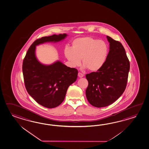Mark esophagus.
<instances>
[{"instance_id": "1", "label": "esophagus", "mask_w": 149, "mask_h": 149, "mask_svg": "<svg viewBox=\"0 0 149 149\" xmlns=\"http://www.w3.org/2000/svg\"><path fill=\"white\" fill-rule=\"evenodd\" d=\"M78 76H79V78H82V77H83L84 76V75H83V74H82V73H78Z\"/></svg>"}]
</instances>
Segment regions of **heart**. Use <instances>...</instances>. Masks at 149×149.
I'll use <instances>...</instances> for the list:
<instances>
[{"instance_id":"heart-1","label":"heart","mask_w":149,"mask_h":149,"mask_svg":"<svg viewBox=\"0 0 149 149\" xmlns=\"http://www.w3.org/2000/svg\"><path fill=\"white\" fill-rule=\"evenodd\" d=\"M108 53L109 48L106 43L91 37L74 40L71 48H67L64 51L71 67L79 66L82 59L83 68H87L92 72H96L102 68Z\"/></svg>"}]
</instances>
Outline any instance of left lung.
I'll return each instance as SVG.
<instances>
[{
    "label": "left lung",
    "mask_w": 149,
    "mask_h": 149,
    "mask_svg": "<svg viewBox=\"0 0 149 149\" xmlns=\"http://www.w3.org/2000/svg\"><path fill=\"white\" fill-rule=\"evenodd\" d=\"M109 52L103 67L97 72L88 74V85L85 94L93 106H108L120 97L126 87L130 64L124 47L119 41L107 36Z\"/></svg>",
    "instance_id": "left-lung-1"
}]
</instances>
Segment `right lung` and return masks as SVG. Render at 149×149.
Masks as SVG:
<instances>
[{
    "label": "right lung",
    "mask_w": 149,
    "mask_h": 149,
    "mask_svg": "<svg viewBox=\"0 0 149 149\" xmlns=\"http://www.w3.org/2000/svg\"><path fill=\"white\" fill-rule=\"evenodd\" d=\"M67 36L66 33L54 34L36 40L23 62L22 70L28 93L37 102L48 108H55L63 102L68 87L77 79L78 71L59 61L50 65L42 64L36 56V46L46 42H59Z\"/></svg>",
    "instance_id": "obj_1"
}]
</instances>
